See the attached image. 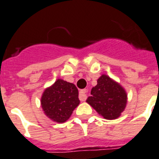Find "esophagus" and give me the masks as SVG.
I'll return each instance as SVG.
<instances>
[{
    "label": "esophagus",
    "mask_w": 159,
    "mask_h": 159,
    "mask_svg": "<svg viewBox=\"0 0 159 159\" xmlns=\"http://www.w3.org/2000/svg\"><path fill=\"white\" fill-rule=\"evenodd\" d=\"M86 90L84 89V90H81L79 92V100L81 101H85L87 98V95H86Z\"/></svg>",
    "instance_id": "esophagus-1"
}]
</instances>
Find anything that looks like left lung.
Segmentation results:
<instances>
[{
  "instance_id": "obj_1",
  "label": "left lung",
  "mask_w": 159,
  "mask_h": 159,
  "mask_svg": "<svg viewBox=\"0 0 159 159\" xmlns=\"http://www.w3.org/2000/svg\"><path fill=\"white\" fill-rule=\"evenodd\" d=\"M91 95L86 102L105 119H116L126 108V91L109 76L103 74L97 80V85L91 89Z\"/></svg>"
}]
</instances>
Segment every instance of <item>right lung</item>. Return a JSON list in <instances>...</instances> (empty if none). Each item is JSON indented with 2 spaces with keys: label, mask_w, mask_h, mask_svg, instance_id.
Here are the masks:
<instances>
[{
  "label": "right lung",
  "mask_w": 159,
  "mask_h": 159,
  "mask_svg": "<svg viewBox=\"0 0 159 159\" xmlns=\"http://www.w3.org/2000/svg\"><path fill=\"white\" fill-rule=\"evenodd\" d=\"M78 90L74 84L58 79L42 94L41 104L44 113L54 122H66L78 106Z\"/></svg>",
  "instance_id": "obj_1"
}]
</instances>
